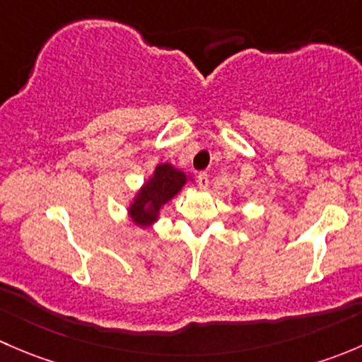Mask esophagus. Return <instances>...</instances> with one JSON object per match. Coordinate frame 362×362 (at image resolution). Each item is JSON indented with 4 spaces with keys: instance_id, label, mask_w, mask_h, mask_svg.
<instances>
[{
    "instance_id": "esophagus-1",
    "label": "esophagus",
    "mask_w": 362,
    "mask_h": 362,
    "mask_svg": "<svg viewBox=\"0 0 362 362\" xmlns=\"http://www.w3.org/2000/svg\"><path fill=\"white\" fill-rule=\"evenodd\" d=\"M198 187L202 189V191H206L208 189V175L206 173L198 175Z\"/></svg>"
}]
</instances>
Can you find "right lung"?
Returning a JSON list of instances; mask_svg holds the SVG:
<instances>
[{
	"mask_svg": "<svg viewBox=\"0 0 362 362\" xmlns=\"http://www.w3.org/2000/svg\"><path fill=\"white\" fill-rule=\"evenodd\" d=\"M189 180L194 182V178L180 168L171 163H159L127 204L126 215L131 224L141 229L152 228L159 221L164 204L170 203Z\"/></svg>",
	"mask_w": 362,
	"mask_h": 362,
	"instance_id": "obj_1",
	"label": "right lung"
}]
</instances>
